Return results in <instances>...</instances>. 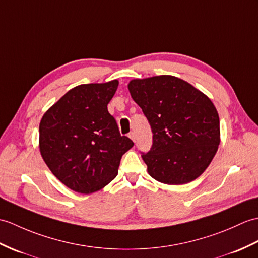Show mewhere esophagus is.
Instances as JSON below:
<instances>
[{"instance_id":"obj_1","label":"esophagus","mask_w":258,"mask_h":258,"mask_svg":"<svg viewBox=\"0 0 258 258\" xmlns=\"http://www.w3.org/2000/svg\"><path fill=\"white\" fill-rule=\"evenodd\" d=\"M128 137L132 141L135 142V133H134V132H131V133L128 134Z\"/></svg>"}]
</instances>
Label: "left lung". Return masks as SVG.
I'll return each instance as SVG.
<instances>
[{"label":"left lung","mask_w":258,"mask_h":258,"mask_svg":"<svg viewBox=\"0 0 258 258\" xmlns=\"http://www.w3.org/2000/svg\"><path fill=\"white\" fill-rule=\"evenodd\" d=\"M128 90L153 132L151 149L142 153L149 175L167 184L195 180L220 144V119L211 100L173 76L132 80Z\"/></svg>","instance_id":"left-lung-1"}]
</instances>
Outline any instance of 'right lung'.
Returning a JSON list of instances; mask_svg holds the SVG:
<instances>
[{
	"mask_svg": "<svg viewBox=\"0 0 258 258\" xmlns=\"http://www.w3.org/2000/svg\"><path fill=\"white\" fill-rule=\"evenodd\" d=\"M117 80L69 90L39 124V149L48 168L63 184L92 194L117 175L119 161L134 143L119 134L107 104Z\"/></svg>",
	"mask_w": 258,
	"mask_h": 258,
	"instance_id": "1",
	"label": "right lung"
}]
</instances>
